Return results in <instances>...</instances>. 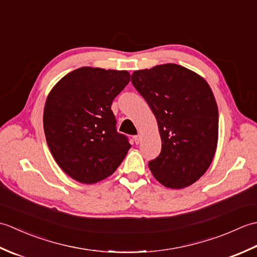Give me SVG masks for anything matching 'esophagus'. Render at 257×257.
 <instances>
[{
    "label": "esophagus",
    "mask_w": 257,
    "mask_h": 257,
    "mask_svg": "<svg viewBox=\"0 0 257 257\" xmlns=\"http://www.w3.org/2000/svg\"><path fill=\"white\" fill-rule=\"evenodd\" d=\"M134 140H135V143L136 144H139L140 143V140H141V137H140V136L138 135V136H135V137H134Z\"/></svg>",
    "instance_id": "obj_1"
}]
</instances>
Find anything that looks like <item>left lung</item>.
<instances>
[{"label":"left lung","instance_id":"8db88e82","mask_svg":"<svg viewBox=\"0 0 257 257\" xmlns=\"http://www.w3.org/2000/svg\"><path fill=\"white\" fill-rule=\"evenodd\" d=\"M132 83L148 102L159 128L162 148L149 169L162 185L183 189L203 176L214 158L219 110L200 75L177 64L136 70Z\"/></svg>","mask_w":257,"mask_h":257}]
</instances>
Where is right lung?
<instances>
[{"label":"right lung","instance_id":"obj_1","mask_svg":"<svg viewBox=\"0 0 257 257\" xmlns=\"http://www.w3.org/2000/svg\"><path fill=\"white\" fill-rule=\"evenodd\" d=\"M130 81L127 70L80 67L53 87L44 107L46 141L62 170L92 184L116 171L132 145L118 134L112 100Z\"/></svg>","mask_w":257,"mask_h":257}]
</instances>
